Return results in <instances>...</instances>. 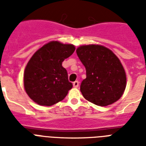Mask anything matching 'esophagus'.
Instances as JSON below:
<instances>
[{
	"instance_id": "1",
	"label": "esophagus",
	"mask_w": 146,
	"mask_h": 146,
	"mask_svg": "<svg viewBox=\"0 0 146 146\" xmlns=\"http://www.w3.org/2000/svg\"><path fill=\"white\" fill-rule=\"evenodd\" d=\"M73 85L74 88H78V86H79V82H78L77 80H76V81H74V82L73 83Z\"/></svg>"
}]
</instances>
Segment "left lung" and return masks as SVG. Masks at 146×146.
Listing matches in <instances>:
<instances>
[{"label": "left lung", "instance_id": "1", "mask_svg": "<svg viewBox=\"0 0 146 146\" xmlns=\"http://www.w3.org/2000/svg\"><path fill=\"white\" fill-rule=\"evenodd\" d=\"M76 54L86 69L80 92L88 101L106 106L119 100L126 88L125 70L116 54L102 45H83Z\"/></svg>", "mask_w": 146, "mask_h": 146}]
</instances>
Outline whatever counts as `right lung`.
<instances>
[{"mask_svg":"<svg viewBox=\"0 0 146 146\" xmlns=\"http://www.w3.org/2000/svg\"><path fill=\"white\" fill-rule=\"evenodd\" d=\"M74 51V45L51 41L33 54L25 68L23 82L33 102L51 106L65 98L73 84L62 63Z\"/></svg>","mask_w":146,"mask_h":146,"instance_id":"right-lung-1","label":"right lung"}]
</instances>
